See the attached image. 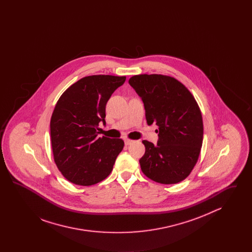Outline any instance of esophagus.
<instances>
[{
    "mask_svg": "<svg viewBox=\"0 0 252 252\" xmlns=\"http://www.w3.org/2000/svg\"><path fill=\"white\" fill-rule=\"evenodd\" d=\"M133 143H134L133 140H130V139H125V144H126V145H129V144H133Z\"/></svg>",
    "mask_w": 252,
    "mask_h": 252,
    "instance_id": "esophagus-1",
    "label": "esophagus"
}]
</instances>
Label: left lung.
<instances>
[{
	"mask_svg": "<svg viewBox=\"0 0 252 252\" xmlns=\"http://www.w3.org/2000/svg\"><path fill=\"white\" fill-rule=\"evenodd\" d=\"M128 83L142 98L145 118L158 127L156 145L143 141L140 159L144 175L161 184L185 180L197 162L203 142L200 108L190 91L176 78L163 74H138Z\"/></svg>",
	"mask_w": 252,
	"mask_h": 252,
	"instance_id": "obj_1",
	"label": "left lung"
}]
</instances>
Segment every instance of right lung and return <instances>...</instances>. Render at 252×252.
I'll list each match as a JSON object with an SVG mask.
<instances>
[{
    "mask_svg": "<svg viewBox=\"0 0 252 252\" xmlns=\"http://www.w3.org/2000/svg\"><path fill=\"white\" fill-rule=\"evenodd\" d=\"M126 76L90 75L70 86L54 108L50 134L54 160L66 180L91 186L111 173L124 148L122 139L98 137L106 124V105Z\"/></svg>",
    "mask_w": 252,
    "mask_h": 252,
    "instance_id": "obj_1",
    "label": "right lung"
}]
</instances>
